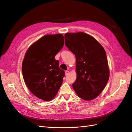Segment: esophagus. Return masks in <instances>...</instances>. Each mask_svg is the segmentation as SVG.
I'll return each instance as SVG.
<instances>
[{
	"label": "esophagus",
	"instance_id": "34e87169",
	"mask_svg": "<svg viewBox=\"0 0 132 132\" xmlns=\"http://www.w3.org/2000/svg\"><path fill=\"white\" fill-rule=\"evenodd\" d=\"M65 75H66V76H67L69 74V71H65Z\"/></svg>",
	"mask_w": 132,
	"mask_h": 132
}]
</instances>
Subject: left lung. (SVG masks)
<instances>
[{"label": "left lung", "instance_id": "left-lung-1", "mask_svg": "<svg viewBox=\"0 0 132 132\" xmlns=\"http://www.w3.org/2000/svg\"><path fill=\"white\" fill-rule=\"evenodd\" d=\"M65 44L76 57L77 79L73 87L86 101L96 98L106 86L110 70L106 52L96 39L82 32L66 33Z\"/></svg>", "mask_w": 132, "mask_h": 132}]
</instances>
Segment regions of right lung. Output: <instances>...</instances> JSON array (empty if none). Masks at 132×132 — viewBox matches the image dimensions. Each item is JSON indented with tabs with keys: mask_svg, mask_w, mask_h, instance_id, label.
<instances>
[{
	"mask_svg": "<svg viewBox=\"0 0 132 132\" xmlns=\"http://www.w3.org/2000/svg\"><path fill=\"white\" fill-rule=\"evenodd\" d=\"M61 34L46 35L30 46L22 63L23 80L29 90L43 101L53 100L61 86L64 71L55 56L64 46Z\"/></svg>",
	"mask_w": 132,
	"mask_h": 132,
	"instance_id": "right-lung-1",
	"label": "right lung"
}]
</instances>
